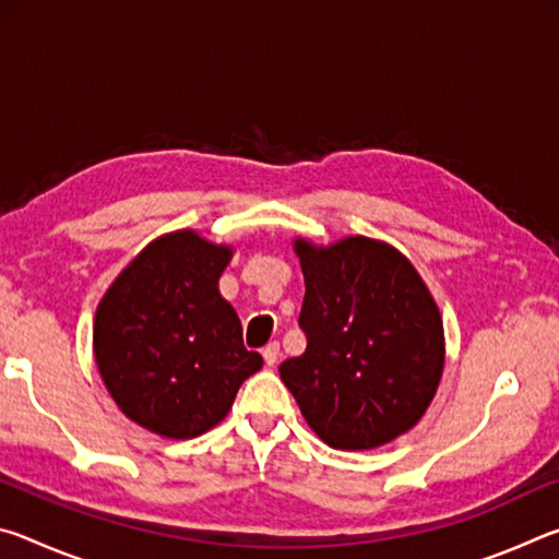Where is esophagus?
Segmentation results:
<instances>
[{"mask_svg":"<svg viewBox=\"0 0 559 559\" xmlns=\"http://www.w3.org/2000/svg\"><path fill=\"white\" fill-rule=\"evenodd\" d=\"M261 355H263V359H266V365L269 367H273L278 362V355H281V345L278 343H269L266 347L261 349Z\"/></svg>","mask_w":559,"mask_h":559,"instance_id":"esophagus-1","label":"esophagus"}]
</instances>
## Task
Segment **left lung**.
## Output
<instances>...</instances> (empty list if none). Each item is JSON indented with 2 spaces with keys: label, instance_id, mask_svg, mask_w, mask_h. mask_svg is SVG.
I'll return each mask as SVG.
<instances>
[{
  "label": "left lung",
  "instance_id": "left-lung-1",
  "mask_svg": "<svg viewBox=\"0 0 559 559\" xmlns=\"http://www.w3.org/2000/svg\"><path fill=\"white\" fill-rule=\"evenodd\" d=\"M306 278V353L281 362L283 384L328 447H384L427 414L447 340L437 300L392 243L345 236L328 246L296 236Z\"/></svg>",
  "mask_w": 559,
  "mask_h": 559
}]
</instances>
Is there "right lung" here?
<instances>
[{"instance_id":"add662e5","label":"right lung","mask_w":559,"mask_h":559,"mask_svg":"<svg viewBox=\"0 0 559 559\" xmlns=\"http://www.w3.org/2000/svg\"><path fill=\"white\" fill-rule=\"evenodd\" d=\"M231 243L194 229L157 236L100 298L93 357L112 402L165 439L214 429L263 357L249 353L241 320L219 293Z\"/></svg>"}]
</instances>
